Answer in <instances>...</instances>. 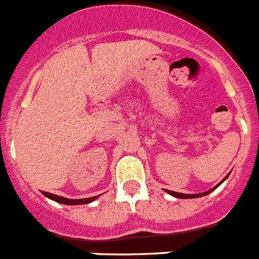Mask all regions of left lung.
<instances>
[{"mask_svg":"<svg viewBox=\"0 0 259 259\" xmlns=\"http://www.w3.org/2000/svg\"><path fill=\"white\" fill-rule=\"evenodd\" d=\"M228 176H229V174H228ZM228 176L225 177V178H224V180H223V181H220V183H219V185H216L215 187H212L211 190H208V191H205V193H200V194H182V193H176V191H171V190H165V191H166L167 194H170V195H171V196H176V198H180V199H194V198H200V196L207 195V194L212 193V191H213V190H215V189H218V187L220 186V185H222V183L224 182L225 180H227V178H228Z\"/></svg>","mask_w":259,"mask_h":259,"instance_id":"obj_1","label":"left lung"}]
</instances>
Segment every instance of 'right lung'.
<instances>
[{
	"mask_svg": "<svg viewBox=\"0 0 259 259\" xmlns=\"http://www.w3.org/2000/svg\"><path fill=\"white\" fill-rule=\"evenodd\" d=\"M43 195L47 196V198L52 199L55 202L57 203H61V204H66V205H76V204H88V203H92L94 202L98 196H92V198H85V199H68V198H64V196H59V195H55V194H51V193H46L43 191Z\"/></svg>",
	"mask_w": 259,
	"mask_h": 259,
	"instance_id": "obj_1",
	"label": "right lung"
}]
</instances>
